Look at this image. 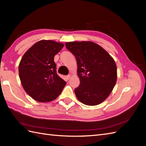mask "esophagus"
Here are the masks:
<instances>
[{"mask_svg":"<svg viewBox=\"0 0 146 146\" xmlns=\"http://www.w3.org/2000/svg\"><path fill=\"white\" fill-rule=\"evenodd\" d=\"M71 75H68L66 76V78H67L68 80H69V79L71 78Z\"/></svg>","mask_w":146,"mask_h":146,"instance_id":"obj_1","label":"esophagus"}]
</instances>
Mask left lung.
I'll return each mask as SVG.
<instances>
[{"label":"left lung","mask_w":146,"mask_h":146,"mask_svg":"<svg viewBox=\"0 0 146 146\" xmlns=\"http://www.w3.org/2000/svg\"><path fill=\"white\" fill-rule=\"evenodd\" d=\"M75 56L79 86L75 89L77 99L88 106L101 104L112 92L117 80L115 61L107 51L89 41L65 44Z\"/></svg>","instance_id":"8db88e82"}]
</instances>
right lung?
<instances>
[{
    "instance_id": "1",
    "label": "right lung",
    "mask_w": 146,
    "mask_h": 146,
    "mask_svg": "<svg viewBox=\"0 0 146 146\" xmlns=\"http://www.w3.org/2000/svg\"><path fill=\"white\" fill-rule=\"evenodd\" d=\"M64 44L42 40L33 45L22 57L19 76L25 92L35 101H52L58 98L66 84L56 72L54 58Z\"/></svg>"
}]
</instances>
